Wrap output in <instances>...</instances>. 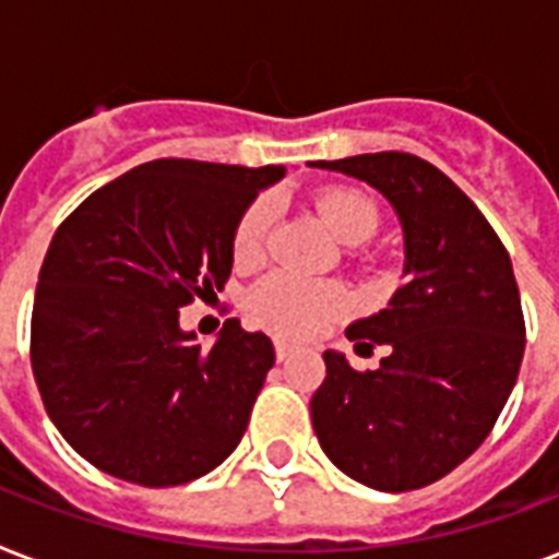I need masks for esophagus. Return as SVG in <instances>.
<instances>
[{
	"label": "esophagus",
	"instance_id": "esophagus-1",
	"mask_svg": "<svg viewBox=\"0 0 559 559\" xmlns=\"http://www.w3.org/2000/svg\"><path fill=\"white\" fill-rule=\"evenodd\" d=\"M289 354H293V345H287V342H275V359H278V362H284Z\"/></svg>",
	"mask_w": 559,
	"mask_h": 559
}]
</instances>
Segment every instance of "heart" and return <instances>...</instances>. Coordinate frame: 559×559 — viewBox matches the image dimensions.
<instances>
[{
    "label": "heart",
    "mask_w": 559,
    "mask_h": 559,
    "mask_svg": "<svg viewBox=\"0 0 559 559\" xmlns=\"http://www.w3.org/2000/svg\"><path fill=\"white\" fill-rule=\"evenodd\" d=\"M316 209L333 228V235L348 246L366 243L380 226L377 205L354 188H324L316 193ZM272 219H275V202L266 193L246 205L237 219L235 240H231L237 263L261 261ZM350 307L354 301L340 284L310 281L301 275H289V272H272L249 293V313L254 322L289 340L316 336L331 322L350 313Z\"/></svg>",
    "instance_id": "b5f03b06"
}]
</instances>
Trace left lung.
<instances>
[{
    "instance_id": "obj_1",
    "label": "left lung",
    "mask_w": 559,
    "mask_h": 559,
    "mask_svg": "<svg viewBox=\"0 0 559 559\" xmlns=\"http://www.w3.org/2000/svg\"><path fill=\"white\" fill-rule=\"evenodd\" d=\"M373 186L406 237V284L345 331L357 354L389 345L377 371L328 350L310 400L324 455L359 485L406 493L481 447L511 397L525 319L511 254L447 174L412 153L310 162Z\"/></svg>"
}]
</instances>
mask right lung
Returning a JSON list of instances; mask_svg holds the SVG:
<instances>
[{
  "instance_id": "1",
  "label": "right lung",
  "mask_w": 559,
  "mask_h": 559,
  "mask_svg": "<svg viewBox=\"0 0 559 559\" xmlns=\"http://www.w3.org/2000/svg\"><path fill=\"white\" fill-rule=\"evenodd\" d=\"M284 177L156 159L90 193L51 237L31 313V368L78 455L142 487H177L231 455L275 362L228 319L214 348L179 310L231 275L246 205Z\"/></svg>"
}]
</instances>
